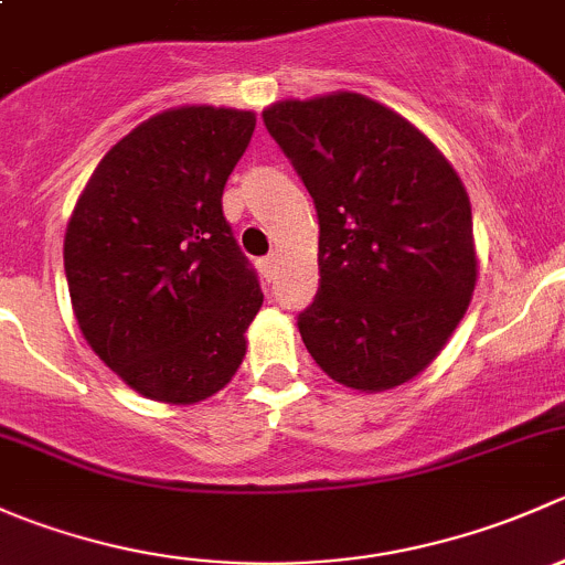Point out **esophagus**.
<instances>
[{"instance_id": "esophagus-1", "label": "esophagus", "mask_w": 565, "mask_h": 565, "mask_svg": "<svg viewBox=\"0 0 565 565\" xmlns=\"http://www.w3.org/2000/svg\"><path fill=\"white\" fill-rule=\"evenodd\" d=\"M259 270H262V276L270 281V278L276 276V256H265V259H259Z\"/></svg>"}]
</instances>
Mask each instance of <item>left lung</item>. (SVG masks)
<instances>
[{
	"label": "left lung",
	"instance_id": "1",
	"mask_svg": "<svg viewBox=\"0 0 565 565\" xmlns=\"http://www.w3.org/2000/svg\"><path fill=\"white\" fill-rule=\"evenodd\" d=\"M262 117L319 218V292L298 317L306 350L344 388L409 383L448 344L478 281L457 169L361 93L278 100Z\"/></svg>",
	"mask_w": 565,
	"mask_h": 565
}]
</instances>
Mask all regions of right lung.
Masks as SVG:
<instances>
[{
  "label": "right lung",
  "mask_w": 565,
  "mask_h": 565,
  "mask_svg": "<svg viewBox=\"0 0 565 565\" xmlns=\"http://www.w3.org/2000/svg\"><path fill=\"white\" fill-rule=\"evenodd\" d=\"M254 128L246 108H167L106 152L67 221L78 330L152 402H204L246 358L262 289L221 196Z\"/></svg>",
  "instance_id": "right-lung-1"
}]
</instances>
